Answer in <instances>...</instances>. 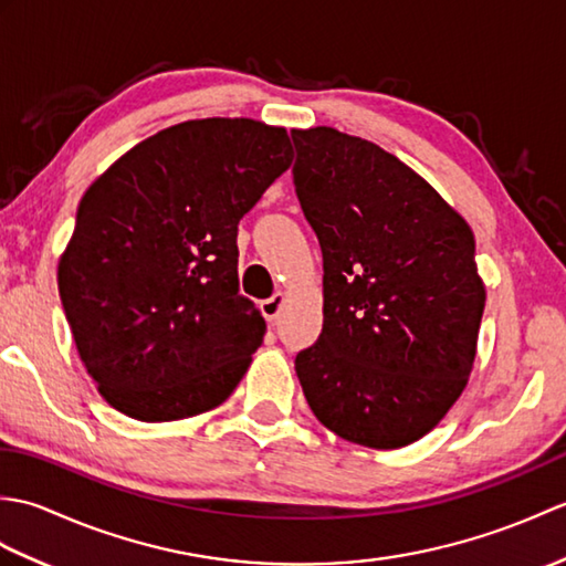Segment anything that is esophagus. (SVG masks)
<instances>
[{"mask_svg": "<svg viewBox=\"0 0 566 566\" xmlns=\"http://www.w3.org/2000/svg\"><path fill=\"white\" fill-rule=\"evenodd\" d=\"M284 294L282 292H276L274 296H270V298H264V302L260 304V311H262V316L268 318L270 323L272 321H276L280 318V314H282V306H284Z\"/></svg>", "mask_w": 566, "mask_h": 566, "instance_id": "34e87169", "label": "esophagus"}]
</instances>
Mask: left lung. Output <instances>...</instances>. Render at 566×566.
Returning a JSON list of instances; mask_svg holds the SVG:
<instances>
[{
  "mask_svg": "<svg viewBox=\"0 0 566 566\" xmlns=\"http://www.w3.org/2000/svg\"><path fill=\"white\" fill-rule=\"evenodd\" d=\"M294 187L323 252V331L296 355L311 411L371 450L406 448L460 399L486 286L469 223L365 138L294 128Z\"/></svg>",
  "mask_w": 566,
  "mask_h": 566,
  "instance_id": "8db88e82",
  "label": "left lung"
}]
</instances>
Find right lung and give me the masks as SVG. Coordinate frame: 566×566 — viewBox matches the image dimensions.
<instances>
[{"instance_id": "right-lung-1", "label": "right lung", "mask_w": 566, "mask_h": 566, "mask_svg": "<svg viewBox=\"0 0 566 566\" xmlns=\"http://www.w3.org/2000/svg\"><path fill=\"white\" fill-rule=\"evenodd\" d=\"M292 160L282 126L197 118L140 140L84 191L57 290L116 411L167 423L233 394L268 328L238 292V223Z\"/></svg>"}]
</instances>
